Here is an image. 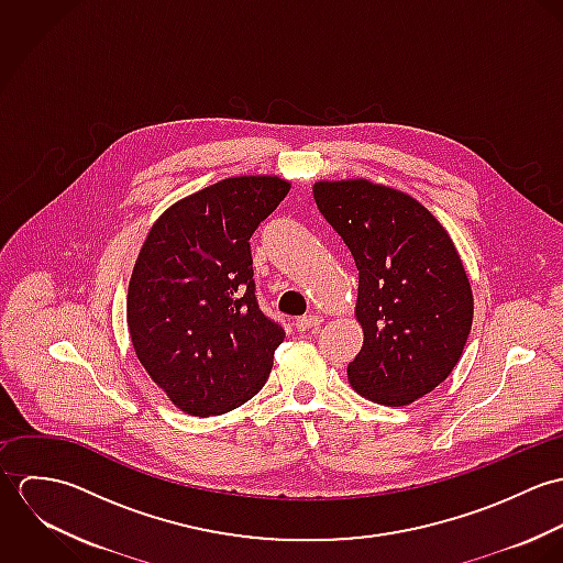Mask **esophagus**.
<instances>
[{
	"instance_id": "esophagus-1",
	"label": "esophagus",
	"mask_w": 563,
	"mask_h": 563,
	"mask_svg": "<svg viewBox=\"0 0 563 563\" xmlns=\"http://www.w3.org/2000/svg\"><path fill=\"white\" fill-rule=\"evenodd\" d=\"M321 322L322 317H319V314H306V317H299V319H297V329H299L301 333L314 331V329L321 327Z\"/></svg>"
}]
</instances>
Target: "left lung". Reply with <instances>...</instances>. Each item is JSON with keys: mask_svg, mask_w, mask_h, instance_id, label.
<instances>
[{"mask_svg": "<svg viewBox=\"0 0 563 563\" xmlns=\"http://www.w3.org/2000/svg\"><path fill=\"white\" fill-rule=\"evenodd\" d=\"M314 201L360 271L364 344L349 382L399 407L438 388L462 357L473 292L446 230L416 199L366 179L319 181Z\"/></svg>", "mask_w": 563, "mask_h": 563, "instance_id": "left-lung-1", "label": "left lung"}]
</instances>
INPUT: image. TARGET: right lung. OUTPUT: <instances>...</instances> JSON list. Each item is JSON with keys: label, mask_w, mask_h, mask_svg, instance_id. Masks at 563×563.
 Here are the masks:
<instances>
[{"label": "right lung", "mask_w": 563, "mask_h": 563, "mask_svg": "<svg viewBox=\"0 0 563 563\" xmlns=\"http://www.w3.org/2000/svg\"><path fill=\"white\" fill-rule=\"evenodd\" d=\"M290 184L244 175L170 206L143 244L128 327L150 377L179 409L214 416L266 384L286 331L255 297L251 236Z\"/></svg>", "instance_id": "right-lung-1"}]
</instances>
